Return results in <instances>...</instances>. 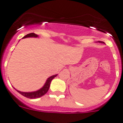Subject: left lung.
I'll return each instance as SVG.
<instances>
[{"label": "left lung", "instance_id": "obj_1", "mask_svg": "<svg viewBox=\"0 0 123 123\" xmlns=\"http://www.w3.org/2000/svg\"><path fill=\"white\" fill-rule=\"evenodd\" d=\"M99 42H100V43H104V42H102V41H99Z\"/></svg>", "mask_w": 123, "mask_h": 123}]
</instances>
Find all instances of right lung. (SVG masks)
<instances>
[{
    "label": "right lung",
    "mask_w": 123,
    "mask_h": 123,
    "mask_svg": "<svg viewBox=\"0 0 123 123\" xmlns=\"http://www.w3.org/2000/svg\"><path fill=\"white\" fill-rule=\"evenodd\" d=\"M38 35H36V34L34 33H31L27 34V35H25V36L23 37V38H25V37H37ZM57 75H53V76H50L49 78H48V80L46 81L45 84L43 86V87L42 88H41L39 90L36 91V92H30V93H25V92H21L20 91H17L20 94L23 95V96L27 98H29V99H36V98H41V96H43L44 94H45L47 93V92L48 91L49 88V86H50V83L51 82V81L53 80V79H54L55 76Z\"/></svg>",
    "instance_id": "1"
}]
</instances>
